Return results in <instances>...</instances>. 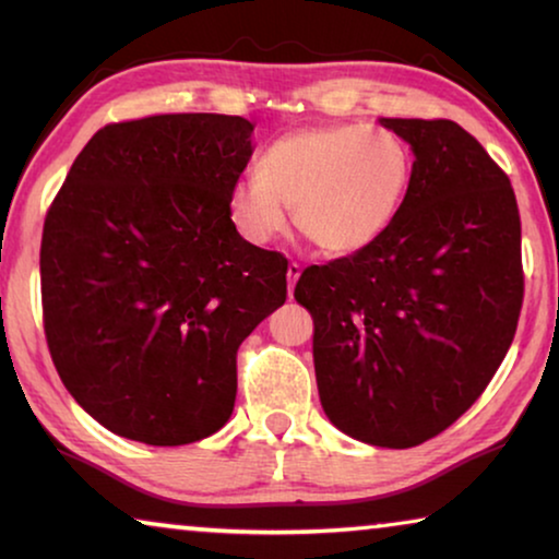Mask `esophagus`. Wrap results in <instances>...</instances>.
Wrapping results in <instances>:
<instances>
[{
    "mask_svg": "<svg viewBox=\"0 0 559 559\" xmlns=\"http://www.w3.org/2000/svg\"><path fill=\"white\" fill-rule=\"evenodd\" d=\"M300 274H302V266L297 264V262H293L287 266V289H289V297H293V293H295V285H297V280H300Z\"/></svg>",
    "mask_w": 559,
    "mask_h": 559,
    "instance_id": "obj_1",
    "label": "esophagus"
}]
</instances>
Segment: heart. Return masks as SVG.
<instances>
[{
  "label": "heart",
  "instance_id": "heart-1",
  "mask_svg": "<svg viewBox=\"0 0 559 559\" xmlns=\"http://www.w3.org/2000/svg\"><path fill=\"white\" fill-rule=\"evenodd\" d=\"M412 150L402 136L366 124H325L282 134L257 175L228 190V216L251 243H270L295 211L300 234L333 257L371 247L402 211Z\"/></svg>",
  "mask_w": 559,
  "mask_h": 559
}]
</instances>
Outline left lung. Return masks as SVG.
Segmentation results:
<instances>
[{"mask_svg": "<svg viewBox=\"0 0 559 559\" xmlns=\"http://www.w3.org/2000/svg\"><path fill=\"white\" fill-rule=\"evenodd\" d=\"M412 144L394 224L356 254L312 264L297 302L316 320L320 404L350 438L415 448L484 394L524 300L509 175L450 119H381Z\"/></svg>", "mask_w": 559, "mask_h": 559, "instance_id": "8db88e82", "label": "left lung"}]
</instances>
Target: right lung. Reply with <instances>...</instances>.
I'll use <instances>...</instances> for the list:
<instances>
[{"instance_id":"add662e5","label":"right lung","mask_w":559,"mask_h":559,"mask_svg":"<svg viewBox=\"0 0 559 559\" xmlns=\"http://www.w3.org/2000/svg\"><path fill=\"white\" fill-rule=\"evenodd\" d=\"M251 132L226 114L111 121L52 198L45 341L73 400L121 438L188 445L221 430L236 350L287 300V259L228 216Z\"/></svg>"}]
</instances>
